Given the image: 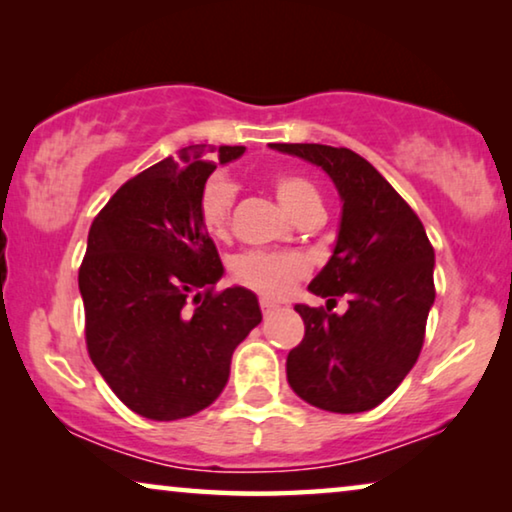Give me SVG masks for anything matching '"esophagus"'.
I'll return each instance as SVG.
<instances>
[{"label": "esophagus", "mask_w": 512, "mask_h": 512, "mask_svg": "<svg viewBox=\"0 0 512 512\" xmlns=\"http://www.w3.org/2000/svg\"><path fill=\"white\" fill-rule=\"evenodd\" d=\"M259 306H262V313H273L278 308V304L276 301H271V299H259Z\"/></svg>", "instance_id": "34e87169"}]
</instances>
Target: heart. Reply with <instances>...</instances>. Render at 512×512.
Instances as JSON below:
<instances>
[{"label":"heart","instance_id":"b5f03b06","mask_svg":"<svg viewBox=\"0 0 512 512\" xmlns=\"http://www.w3.org/2000/svg\"><path fill=\"white\" fill-rule=\"evenodd\" d=\"M273 192L292 218L311 208H322L320 194L313 183L299 176H280L273 181ZM234 190L225 181H213L206 185L199 204V220L211 236H225L229 227V211H232ZM304 257L294 253H262V250H250L234 259L232 273L234 278L250 290L264 297L280 299L292 290L294 283L306 276Z\"/></svg>","mask_w":512,"mask_h":512}]
</instances>
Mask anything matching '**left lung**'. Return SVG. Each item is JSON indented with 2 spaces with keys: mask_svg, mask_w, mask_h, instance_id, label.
Masks as SVG:
<instances>
[{
  "mask_svg": "<svg viewBox=\"0 0 512 512\" xmlns=\"http://www.w3.org/2000/svg\"><path fill=\"white\" fill-rule=\"evenodd\" d=\"M315 164L343 201L334 253L308 290L343 316L304 304L294 311L306 334L287 355V383L297 397L329 413H364L401 385L420 357L434 306V248L420 218L376 167L350 148L271 143Z\"/></svg>",
  "mask_w": 512,
  "mask_h": 512,
  "instance_id": "obj_1",
  "label": "left lung"
}]
</instances>
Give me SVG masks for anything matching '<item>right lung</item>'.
Returning a JSON list of instances; mask_svg holds the SVG:
<instances>
[{"mask_svg":"<svg viewBox=\"0 0 512 512\" xmlns=\"http://www.w3.org/2000/svg\"><path fill=\"white\" fill-rule=\"evenodd\" d=\"M206 143L153 164L92 222L78 290L92 364L127 408L148 420L190 417L220 397L232 355L262 322L255 292L227 287L199 220L215 167L246 153Z\"/></svg>","mask_w":512,"mask_h":512,"instance_id":"right-lung-1","label":"right lung"}]
</instances>
